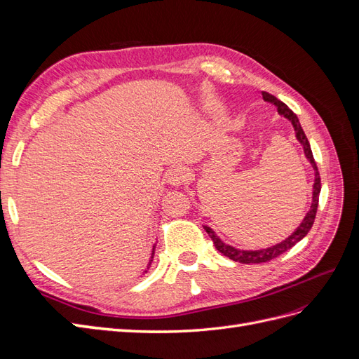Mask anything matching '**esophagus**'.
<instances>
[{"label": "esophagus", "instance_id": "34e87169", "mask_svg": "<svg viewBox=\"0 0 359 359\" xmlns=\"http://www.w3.org/2000/svg\"><path fill=\"white\" fill-rule=\"evenodd\" d=\"M190 180V172L186 168H173L166 173V181L172 187H180L187 184Z\"/></svg>", "mask_w": 359, "mask_h": 359}]
</instances>
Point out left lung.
Segmentation results:
<instances>
[{
  "label": "left lung",
  "instance_id": "1",
  "mask_svg": "<svg viewBox=\"0 0 359 359\" xmlns=\"http://www.w3.org/2000/svg\"><path fill=\"white\" fill-rule=\"evenodd\" d=\"M262 97L264 100L274 104L277 107V112L285 116L286 119H289V121L292 123L293 126V130H295V137L298 142L302 145V149H304V154H306L307 160L310 161V165L313 166L314 169V184H313V198H311V205H310V210L309 212L306 214V217H304V220L299 223V226L297 227L295 231H293L285 241H281L276 245H271V247H266V248H260V250H241V248H235L229 244L223 243L219 236L215 235V232L211 229L210 226H203V229L206 231V233H208L211 236V240L215 245V248L219 250V252L222 255H224L226 257H229L232 260H235V262H240V264H264V262H268V260L271 259H276L280 255H283L285 252H287V250H290L293 245H295L297 243H299L304 236H306L311 226L314 223V219H316V211H318V203H319V193H320V177H319V170H318V166H316V161H314L313 158V153H311V148H310V144H309V139L306 136V133H304V130L301 127V123L298 116L293 114L289 107L283 103L280 102L277 97L271 95L268 93H262Z\"/></svg>",
  "mask_w": 359,
  "mask_h": 359
}]
</instances>
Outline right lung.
I'll return each instance as SVG.
<instances>
[{
    "label": "right lung",
    "mask_w": 359,
    "mask_h": 359,
    "mask_svg": "<svg viewBox=\"0 0 359 359\" xmlns=\"http://www.w3.org/2000/svg\"><path fill=\"white\" fill-rule=\"evenodd\" d=\"M154 252H156V245L153 247V255H151V260H149V264H148V266H147V269L151 266V262H153V257H154ZM147 269L144 271V273H147Z\"/></svg>",
    "instance_id": "right-lung-1"
}]
</instances>
